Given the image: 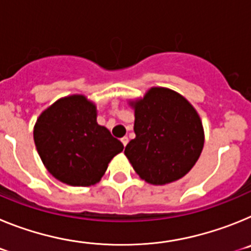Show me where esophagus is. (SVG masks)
<instances>
[{"label":"esophagus","mask_w":251,"mask_h":251,"mask_svg":"<svg viewBox=\"0 0 251 251\" xmlns=\"http://www.w3.org/2000/svg\"><path fill=\"white\" fill-rule=\"evenodd\" d=\"M121 141H122V143H123L124 147H126L128 143V137H123V138H121Z\"/></svg>","instance_id":"obj_1"}]
</instances>
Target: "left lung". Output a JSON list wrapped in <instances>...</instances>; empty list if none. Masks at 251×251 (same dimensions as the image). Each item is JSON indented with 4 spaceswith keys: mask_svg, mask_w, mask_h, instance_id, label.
Listing matches in <instances>:
<instances>
[{
    "mask_svg": "<svg viewBox=\"0 0 251 251\" xmlns=\"http://www.w3.org/2000/svg\"><path fill=\"white\" fill-rule=\"evenodd\" d=\"M133 106L136 138L124 153L134 171L153 185L185 176L203 148L202 123L194 106L165 88H152Z\"/></svg>",
    "mask_w": 251,
    "mask_h": 251,
    "instance_id": "1",
    "label": "left lung"
}]
</instances>
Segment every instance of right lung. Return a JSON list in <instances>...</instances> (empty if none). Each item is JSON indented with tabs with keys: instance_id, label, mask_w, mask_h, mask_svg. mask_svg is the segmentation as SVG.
<instances>
[{
	"instance_id": "1",
	"label": "right lung",
	"mask_w": 251,
	"mask_h": 251,
	"mask_svg": "<svg viewBox=\"0 0 251 251\" xmlns=\"http://www.w3.org/2000/svg\"><path fill=\"white\" fill-rule=\"evenodd\" d=\"M34 141L44 165L55 178L70 186L98 182L122 142L97 123L95 105L83 95L55 101L35 124Z\"/></svg>"
}]
</instances>
